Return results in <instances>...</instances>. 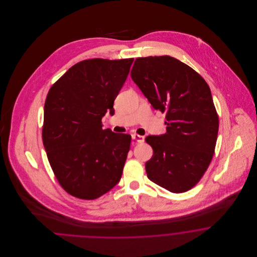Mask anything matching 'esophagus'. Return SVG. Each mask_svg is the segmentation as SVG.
<instances>
[{
  "label": "esophagus",
  "instance_id": "esophagus-1",
  "mask_svg": "<svg viewBox=\"0 0 257 257\" xmlns=\"http://www.w3.org/2000/svg\"><path fill=\"white\" fill-rule=\"evenodd\" d=\"M132 139L135 140L136 142L142 144L145 142V137L144 136H141V135L133 134L132 135Z\"/></svg>",
  "mask_w": 257,
  "mask_h": 257
}]
</instances>
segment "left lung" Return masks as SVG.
I'll return each mask as SVG.
<instances>
[{
  "mask_svg": "<svg viewBox=\"0 0 257 257\" xmlns=\"http://www.w3.org/2000/svg\"><path fill=\"white\" fill-rule=\"evenodd\" d=\"M131 77L155 110L167 111V133L146 138L153 149L147 177L171 193L187 192L203 176L215 152L219 116L210 87L170 56L137 59Z\"/></svg>",
  "mask_w": 257,
  "mask_h": 257,
  "instance_id": "left-lung-1",
  "label": "left lung"
}]
</instances>
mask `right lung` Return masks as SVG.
I'll list each match as a JSON object with an SVG mask.
<instances>
[{
  "label": "right lung",
  "mask_w": 257,
  "mask_h": 257,
  "mask_svg": "<svg viewBox=\"0 0 257 257\" xmlns=\"http://www.w3.org/2000/svg\"><path fill=\"white\" fill-rule=\"evenodd\" d=\"M134 59H92L76 63L50 88L42 140L50 166L71 196L91 200L119 182L131 136L102 128L114 113Z\"/></svg>",
  "instance_id": "obj_1"
}]
</instances>
